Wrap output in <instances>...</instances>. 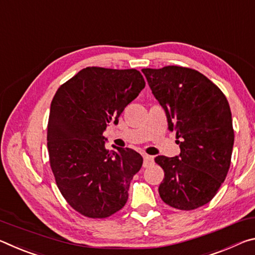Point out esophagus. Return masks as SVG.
I'll list each match as a JSON object with an SVG mask.
<instances>
[{"label": "esophagus", "mask_w": 255, "mask_h": 255, "mask_svg": "<svg viewBox=\"0 0 255 255\" xmlns=\"http://www.w3.org/2000/svg\"><path fill=\"white\" fill-rule=\"evenodd\" d=\"M153 164V157L152 156H149V155H145L143 156V167H148L150 165Z\"/></svg>", "instance_id": "34e87169"}]
</instances>
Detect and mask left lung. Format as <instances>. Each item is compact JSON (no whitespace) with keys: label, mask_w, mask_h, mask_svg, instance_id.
Listing matches in <instances>:
<instances>
[{"label":"left lung","mask_w":255,"mask_h":255,"mask_svg":"<svg viewBox=\"0 0 255 255\" xmlns=\"http://www.w3.org/2000/svg\"><path fill=\"white\" fill-rule=\"evenodd\" d=\"M142 72L181 149L176 157L155 158L165 173L159 195L175 209H197L217 194L231 166L234 130L227 98L193 69L168 65Z\"/></svg>","instance_id":"obj_1"}]
</instances>
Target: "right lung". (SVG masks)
I'll use <instances>...</instances> for the list:
<instances>
[{
	"mask_svg": "<svg viewBox=\"0 0 255 255\" xmlns=\"http://www.w3.org/2000/svg\"><path fill=\"white\" fill-rule=\"evenodd\" d=\"M135 69L89 66L57 89L47 125L49 164L58 190L71 207L88 218H107L122 209L128 187L142 166L130 148L107 150L108 123L144 88Z\"/></svg>",
	"mask_w": 255,
	"mask_h": 255,
	"instance_id": "obj_1",
	"label": "right lung"
}]
</instances>
